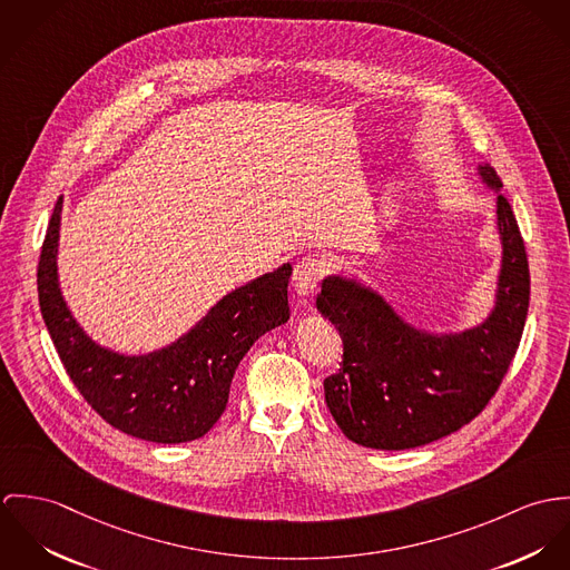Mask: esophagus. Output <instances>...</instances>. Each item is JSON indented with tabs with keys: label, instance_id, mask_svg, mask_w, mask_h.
Returning <instances> with one entry per match:
<instances>
[{
	"label": "esophagus",
	"instance_id": "esophagus-1",
	"mask_svg": "<svg viewBox=\"0 0 570 570\" xmlns=\"http://www.w3.org/2000/svg\"><path fill=\"white\" fill-rule=\"evenodd\" d=\"M321 264L313 259V257H306V259H299L295 264V271H293V286H295V293L299 299H311L315 295L316 284L321 279Z\"/></svg>",
	"mask_w": 570,
	"mask_h": 570
}]
</instances>
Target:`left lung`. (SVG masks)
<instances>
[{"instance_id":"left-lung-1","label":"left lung","mask_w":570,"mask_h":570,"mask_svg":"<svg viewBox=\"0 0 570 570\" xmlns=\"http://www.w3.org/2000/svg\"><path fill=\"white\" fill-rule=\"evenodd\" d=\"M476 170L497 191L503 247L494 308L481 323L461 332L422 330L356 277L321 282L316 311L343 338V365L323 380L325 404L358 445L406 450L459 431L485 409L513 361L529 308V262L497 170L488 164Z\"/></svg>"}]
</instances>
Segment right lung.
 I'll use <instances>...</instances> for the list:
<instances>
[{
    "mask_svg": "<svg viewBox=\"0 0 570 570\" xmlns=\"http://www.w3.org/2000/svg\"><path fill=\"white\" fill-rule=\"evenodd\" d=\"M63 196L43 240L37 288L55 347L87 404L114 429L155 443L203 438L223 415L232 379L255 341L286 323L293 266L234 288L175 343L128 356L98 345L69 313L59 284Z\"/></svg>",
    "mask_w": 570,
    "mask_h": 570,
    "instance_id": "1",
    "label": "right lung"
}]
</instances>
